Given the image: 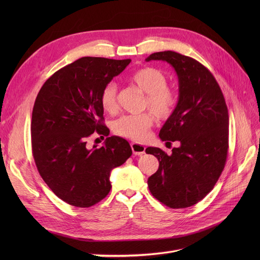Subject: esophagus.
Listing matches in <instances>:
<instances>
[{
	"label": "esophagus",
	"instance_id": "esophagus-1",
	"mask_svg": "<svg viewBox=\"0 0 260 260\" xmlns=\"http://www.w3.org/2000/svg\"><path fill=\"white\" fill-rule=\"evenodd\" d=\"M131 148H132V152L135 155H143L145 153V146L142 144H139V143H131Z\"/></svg>",
	"mask_w": 260,
	"mask_h": 260
}]
</instances>
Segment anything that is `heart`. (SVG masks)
I'll return each mask as SVG.
<instances>
[{
	"label": "heart",
	"mask_w": 260,
	"mask_h": 260,
	"mask_svg": "<svg viewBox=\"0 0 260 260\" xmlns=\"http://www.w3.org/2000/svg\"><path fill=\"white\" fill-rule=\"evenodd\" d=\"M130 82L140 91L145 93L143 106L160 118H167L177 104L176 93L167 86V79L160 70L153 67L139 69L130 77ZM101 105L106 113L113 114L117 111V85L107 83L101 94ZM154 123V116L146 112L139 115H125L117 119L114 132L118 136L136 141L144 140L148 130Z\"/></svg>",
	"instance_id": "obj_1"
}]
</instances>
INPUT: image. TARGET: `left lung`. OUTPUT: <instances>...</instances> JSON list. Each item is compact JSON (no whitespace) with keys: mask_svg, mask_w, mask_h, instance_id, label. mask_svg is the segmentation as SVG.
Here are the masks:
<instances>
[{"mask_svg":"<svg viewBox=\"0 0 260 260\" xmlns=\"http://www.w3.org/2000/svg\"><path fill=\"white\" fill-rule=\"evenodd\" d=\"M164 60L174 67L179 100L159 132L167 143L179 146L168 155L147 147L159 167L147 180L155 199L170 208H186L214 188L224 168L229 147V114L215 77L201 62L172 51L157 52L145 59Z\"/></svg>","mask_w":260,"mask_h":260,"instance_id":"left-lung-1","label":"left lung"}]
</instances>
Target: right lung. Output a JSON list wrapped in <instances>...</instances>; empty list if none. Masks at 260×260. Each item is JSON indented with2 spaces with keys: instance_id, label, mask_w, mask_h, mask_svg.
I'll list each match as a JSON object with an SVG mask.
<instances>
[{
  "instance_id": "obj_1",
  "label": "right lung",
  "mask_w": 260,
  "mask_h": 260,
  "mask_svg": "<svg viewBox=\"0 0 260 260\" xmlns=\"http://www.w3.org/2000/svg\"><path fill=\"white\" fill-rule=\"evenodd\" d=\"M130 61L79 58L53 74L38 93L31 119L34 158L44 182L69 205L91 207L106 198L112 170L132 154L128 141L116 136L101 148L86 147L95 131L109 135L101 94Z\"/></svg>"
}]
</instances>
